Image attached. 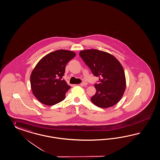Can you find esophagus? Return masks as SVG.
I'll return each instance as SVG.
<instances>
[{
	"label": "esophagus",
	"mask_w": 160,
	"mask_h": 160,
	"mask_svg": "<svg viewBox=\"0 0 160 160\" xmlns=\"http://www.w3.org/2000/svg\"><path fill=\"white\" fill-rule=\"evenodd\" d=\"M87 84H88V83H86V82H82V83H81L80 84V85L81 86H86Z\"/></svg>",
	"instance_id": "obj_1"
}]
</instances>
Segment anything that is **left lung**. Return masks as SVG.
Segmentation results:
<instances>
[{
    "label": "left lung",
    "instance_id": "1",
    "mask_svg": "<svg viewBox=\"0 0 160 160\" xmlns=\"http://www.w3.org/2000/svg\"><path fill=\"white\" fill-rule=\"evenodd\" d=\"M79 55L96 77V92L91 100L102 108L111 107L122 98L126 88L125 72L121 63L110 54L98 50H86Z\"/></svg>",
    "mask_w": 160,
    "mask_h": 160
}]
</instances>
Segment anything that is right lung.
<instances>
[{
  "label": "right lung",
  "instance_id": "1",
  "mask_svg": "<svg viewBox=\"0 0 160 160\" xmlns=\"http://www.w3.org/2000/svg\"><path fill=\"white\" fill-rule=\"evenodd\" d=\"M75 56L72 51L57 50L44 56L37 63L30 82L33 95L40 102L51 106L65 99L71 87L62 78L67 64Z\"/></svg>",
  "mask_w": 160,
  "mask_h": 160
}]
</instances>
